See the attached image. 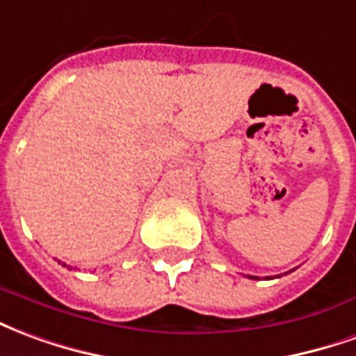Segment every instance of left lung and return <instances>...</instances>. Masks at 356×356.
<instances>
[{
  "mask_svg": "<svg viewBox=\"0 0 356 356\" xmlns=\"http://www.w3.org/2000/svg\"><path fill=\"white\" fill-rule=\"evenodd\" d=\"M249 278H254V276H249Z\"/></svg>",
  "mask_w": 356,
  "mask_h": 356,
  "instance_id": "left-lung-1",
  "label": "left lung"
}]
</instances>
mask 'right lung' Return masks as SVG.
I'll return each instance as SVG.
<instances>
[{"instance_id": "add662e5", "label": "right lung", "mask_w": 356, "mask_h": 356, "mask_svg": "<svg viewBox=\"0 0 356 356\" xmlns=\"http://www.w3.org/2000/svg\"><path fill=\"white\" fill-rule=\"evenodd\" d=\"M63 266H67V264H63Z\"/></svg>"}]
</instances>
